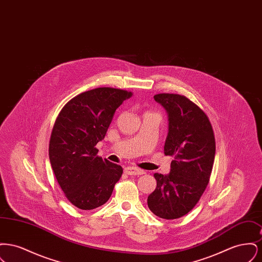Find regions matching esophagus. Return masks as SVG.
<instances>
[{
    "instance_id": "34e87169",
    "label": "esophagus",
    "mask_w": 262,
    "mask_h": 262,
    "mask_svg": "<svg viewBox=\"0 0 262 262\" xmlns=\"http://www.w3.org/2000/svg\"><path fill=\"white\" fill-rule=\"evenodd\" d=\"M125 174H136V176H139V174H143L145 172L143 171V170H141V169H139V168H137V167H132V166H129V167H125Z\"/></svg>"
}]
</instances>
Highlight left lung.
<instances>
[{"label": "left lung", "instance_id": "8db88e82", "mask_svg": "<svg viewBox=\"0 0 262 262\" xmlns=\"http://www.w3.org/2000/svg\"><path fill=\"white\" fill-rule=\"evenodd\" d=\"M154 99L168 113L164 153L173 160L169 174H154L157 187L147 204L156 216L173 220L190 211L207 187L215 157V137L206 114L186 96L160 93Z\"/></svg>", "mask_w": 262, "mask_h": 262}]
</instances>
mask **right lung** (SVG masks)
Wrapping results in <instances>:
<instances>
[{
    "mask_svg": "<svg viewBox=\"0 0 262 262\" xmlns=\"http://www.w3.org/2000/svg\"><path fill=\"white\" fill-rule=\"evenodd\" d=\"M130 91L99 88L70 100L56 119L51 134L49 158L55 177L68 200L82 210L106 203L123 168L97 156L116 110Z\"/></svg>",
    "mask_w": 262,
    "mask_h": 262,
    "instance_id": "add662e5",
    "label": "right lung"
}]
</instances>
